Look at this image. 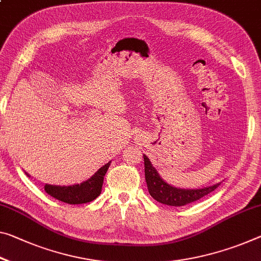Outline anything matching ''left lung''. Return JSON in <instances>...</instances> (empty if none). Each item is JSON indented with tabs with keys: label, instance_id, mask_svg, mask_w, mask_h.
Segmentation results:
<instances>
[{
	"label": "left lung",
	"instance_id": "obj_1",
	"mask_svg": "<svg viewBox=\"0 0 261 261\" xmlns=\"http://www.w3.org/2000/svg\"><path fill=\"white\" fill-rule=\"evenodd\" d=\"M144 166H145V180L148 188L150 195L155 201L163 204L172 205V206H182L192 202L200 200L209 193L214 192L220 184L204 187L201 189H180L169 186L163 181L159 176L158 172L152 166L151 161L144 154Z\"/></svg>",
	"mask_w": 261,
	"mask_h": 261
}]
</instances>
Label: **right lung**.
Listing matches in <instances>:
<instances>
[{
  "label": "right lung",
  "mask_w": 261,
  "mask_h": 261,
  "mask_svg": "<svg viewBox=\"0 0 261 261\" xmlns=\"http://www.w3.org/2000/svg\"><path fill=\"white\" fill-rule=\"evenodd\" d=\"M110 163L101 167L89 180L84 181L80 185L73 186H51L45 185V192L52 197L68 204L88 203L95 200L101 194L103 179Z\"/></svg>",
  "instance_id": "1"
}]
</instances>
